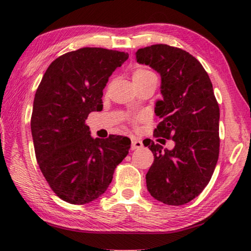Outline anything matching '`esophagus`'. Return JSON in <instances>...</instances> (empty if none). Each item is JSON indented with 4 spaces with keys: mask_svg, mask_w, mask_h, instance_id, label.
I'll list each match as a JSON object with an SVG mask.
<instances>
[{
    "mask_svg": "<svg viewBox=\"0 0 251 251\" xmlns=\"http://www.w3.org/2000/svg\"><path fill=\"white\" fill-rule=\"evenodd\" d=\"M141 148H143L142 141H139V139H136V138L131 139V150L135 151V150H141Z\"/></svg>",
    "mask_w": 251,
    "mask_h": 251,
    "instance_id": "obj_1",
    "label": "esophagus"
}]
</instances>
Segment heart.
Instances as JSON below:
<instances>
[{"label": "heart", "instance_id": "obj_1", "mask_svg": "<svg viewBox=\"0 0 251 251\" xmlns=\"http://www.w3.org/2000/svg\"><path fill=\"white\" fill-rule=\"evenodd\" d=\"M152 76H156L151 71L147 70V69H137L136 71H134L133 75H131V78H133L134 83L137 82H142V80L152 77Z\"/></svg>", "mask_w": 251, "mask_h": 251}]
</instances>
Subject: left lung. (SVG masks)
I'll return each mask as SVG.
<instances>
[{"label": "left lung", "mask_w": 251, "mask_h": 251, "mask_svg": "<svg viewBox=\"0 0 251 251\" xmlns=\"http://www.w3.org/2000/svg\"><path fill=\"white\" fill-rule=\"evenodd\" d=\"M136 59L161 78L163 100L155 105L161 122L154 136L175 143L171 151L151 139L144 143L154 154L146 175L147 189L167 205H185L205 189L218 160L219 106L212 84L199 61L181 49L147 46L136 52Z\"/></svg>", "instance_id": "left-lung-1"}]
</instances>
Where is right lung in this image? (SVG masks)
I'll return each instance as SVG.
<instances>
[{"label":"right lung","mask_w":251,"mask_h":251,"mask_svg":"<svg viewBox=\"0 0 251 251\" xmlns=\"http://www.w3.org/2000/svg\"><path fill=\"white\" fill-rule=\"evenodd\" d=\"M127 58L125 52L100 48L73 50L50 63L37 87L31 117L36 160L66 202L83 205L101 196L128 154V137L93 138L85 124L88 114L103 108L106 83Z\"/></svg>","instance_id":"obj_1"}]
</instances>
